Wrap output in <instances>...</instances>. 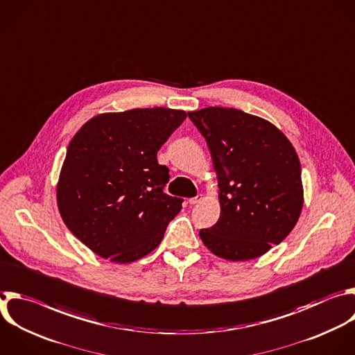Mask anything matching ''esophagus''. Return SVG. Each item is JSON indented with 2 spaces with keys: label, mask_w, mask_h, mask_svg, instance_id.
<instances>
[{
  "label": "esophagus",
  "mask_w": 355,
  "mask_h": 355,
  "mask_svg": "<svg viewBox=\"0 0 355 355\" xmlns=\"http://www.w3.org/2000/svg\"><path fill=\"white\" fill-rule=\"evenodd\" d=\"M202 199H203V198H202V195H196L195 198L188 199V203H189V205H196V203H199Z\"/></svg>",
  "instance_id": "esophagus-1"
}]
</instances>
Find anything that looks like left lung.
<instances>
[{
	"instance_id": "8db88e82",
	"label": "left lung",
	"mask_w": 355,
	"mask_h": 355,
	"mask_svg": "<svg viewBox=\"0 0 355 355\" xmlns=\"http://www.w3.org/2000/svg\"><path fill=\"white\" fill-rule=\"evenodd\" d=\"M188 116L206 139L221 209L217 223L199 231L200 240L227 261L262 257L287 237L302 210L294 146L272 123L237 108L206 107Z\"/></svg>"
}]
</instances>
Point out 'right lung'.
Instances as JSON below:
<instances>
[{"mask_svg":"<svg viewBox=\"0 0 355 355\" xmlns=\"http://www.w3.org/2000/svg\"><path fill=\"white\" fill-rule=\"evenodd\" d=\"M187 112L164 107L98 114L68 145L57 184L60 214L96 255L131 263L150 254L181 198L163 192L168 168L157 152Z\"/></svg>","mask_w":355,"mask_h":355,"instance_id":"obj_1","label":"right lung"}]
</instances>
